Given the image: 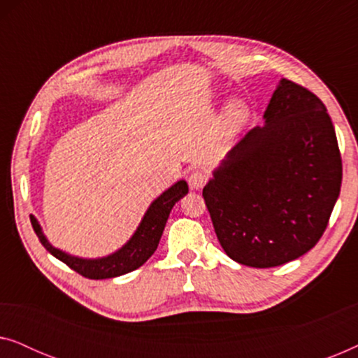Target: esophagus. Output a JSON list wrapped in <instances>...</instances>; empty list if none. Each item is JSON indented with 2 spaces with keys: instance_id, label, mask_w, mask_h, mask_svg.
<instances>
[{
  "instance_id": "obj_1",
  "label": "esophagus",
  "mask_w": 358,
  "mask_h": 358,
  "mask_svg": "<svg viewBox=\"0 0 358 358\" xmlns=\"http://www.w3.org/2000/svg\"><path fill=\"white\" fill-rule=\"evenodd\" d=\"M207 182V174L202 171H192L189 176V185L192 190H200Z\"/></svg>"
}]
</instances>
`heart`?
<instances>
[{
	"label": "heart",
	"mask_w": 358,
	"mask_h": 358,
	"mask_svg": "<svg viewBox=\"0 0 358 358\" xmlns=\"http://www.w3.org/2000/svg\"><path fill=\"white\" fill-rule=\"evenodd\" d=\"M249 107L239 97H233L227 102L222 112V129L227 135H234L243 129L248 122Z\"/></svg>",
	"instance_id": "1"
}]
</instances>
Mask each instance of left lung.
<instances>
[{
    "instance_id": "1",
    "label": "left lung",
    "mask_w": 358,
    "mask_h": 358,
    "mask_svg": "<svg viewBox=\"0 0 358 358\" xmlns=\"http://www.w3.org/2000/svg\"><path fill=\"white\" fill-rule=\"evenodd\" d=\"M341 182L339 145L324 104L282 78L264 125L228 151L203 199L224 252L243 266L267 268L315 248Z\"/></svg>"
}]
</instances>
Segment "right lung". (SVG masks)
<instances>
[{
  "label": "right lung",
  "instance_id": "right-lung-1",
  "mask_svg": "<svg viewBox=\"0 0 358 358\" xmlns=\"http://www.w3.org/2000/svg\"><path fill=\"white\" fill-rule=\"evenodd\" d=\"M189 192V185L184 179L166 189L163 194L158 195L138 223V227L134 234L129 238V241L122 244V248L117 251L107 254L102 257H80L63 251V249L53 246L48 241V238L43 233V229L38 223V220L31 215V223L36 234L41 239L42 246L57 257L58 261L65 262L73 271L81 273L83 277L92 278V280H102V278H114L124 273H129L135 268L143 266L148 259L153 256V252L158 248L159 239L163 236L166 222H168L171 210L185 194Z\"/></svg>",
  "mask_w": 358,
  "mask_h": 358
}]
</instances>
